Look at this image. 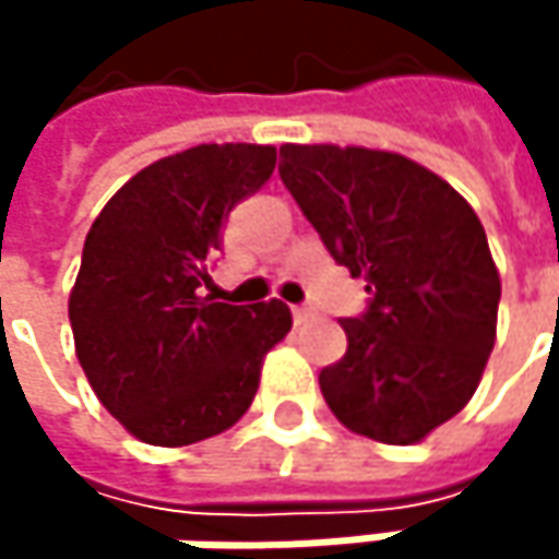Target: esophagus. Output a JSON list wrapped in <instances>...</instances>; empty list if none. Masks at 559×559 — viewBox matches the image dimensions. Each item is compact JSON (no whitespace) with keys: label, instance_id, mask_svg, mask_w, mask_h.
<instances>
[{"label":"esophagus","instance_id":"esophagus-1","mask_svg":"<svg viewBox=\"0 0 559 559\" xmlns=\"http://www.w3.org/2000/svg\"><path fill=\"white\" fill-rule=\"evenodd\" d=\"M290 313H294V320H297V323H307V320L313 317V307H307V304H297V307H290Z\"/></svg>","mask_w":559,"mask_h":559}]
</instances>
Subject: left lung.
Instances as JSON below:
<instances>
[{
  "mask_svg": "<svg viewBox=\"0 0 559 559\" xmlns=\"http://www.w3.org/2000/svg\"><path fill=\"white\" fill-rule=\"evenodd\" d=\"M281 180L369 307L340 320L320 372L330 411L382 443H417L466 407L496 346L502 281L473 206L404 155L281 145Z\"/></svg>",
  "mask_w": 559,
  "mask_h": 559,
  "instance_id": "1",
  "label": "left lung"
}]
</instances>
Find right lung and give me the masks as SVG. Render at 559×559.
Here are the masks:
<instances>
[{"label": "right lung", "instance_id": "1", "mask_svg": "<svg viewBox=\"0 0 559 559\" xmlns=\"http://www.w3.org/2000/svg\"><path fill=\"white\" fill-rule=\"evenodd\" d=\"M275 170L272 145H197L139 170L86 233L70 290L76 359L103 407L152 447L229 430L259 391L290 310L223 304V223Z\"/></svg>", "mask_w": 559, "mask_h": 559}]
</instances>
